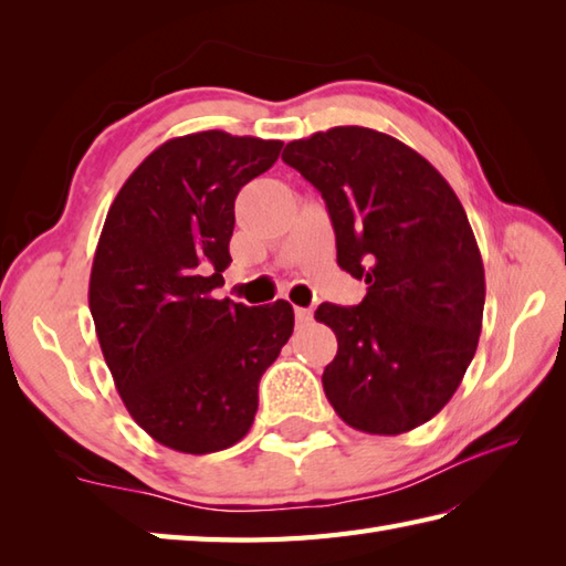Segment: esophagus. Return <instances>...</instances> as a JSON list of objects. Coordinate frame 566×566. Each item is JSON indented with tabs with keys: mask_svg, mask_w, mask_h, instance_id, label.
Masks as SVG:
<instances>
[{
	"mask_svg": "<svg viewBox=\"0 0 566 566\" xmlns=\"http://www.w3.org/2000/svg\"><path fill=\"white\" fill-rule=\"evenodd\" d=\"M311 321H314V311H311V308H296V326L298 328H306Z\"/></svg>",
	"mask_w": 566,
	"mask_h": 566,
	"instance_id": "esophagus-1",
	"label": "esophagus"
}]
</instances>
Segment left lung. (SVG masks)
<instances>
[{
  "mask_svg": "<svg viewBox=\"0 0 566 566\" xmlns=\"http://www.w3.org/2000/svg\"><path fill=\"white\" fill-rule=\"evenodd\" d=\"M282 160L321 191L338 264L367 284L357 306L316 311L338 338L323 391L355 430L423 426L460 387L482 333L484 262L460 199L423 155L363 126L286 143Z\"/></svg>",
  "mask_w": 566,
  "mask_h": 566,
  "instance_id": "obj_1",
  "label": "left lung"
}]
</instances>
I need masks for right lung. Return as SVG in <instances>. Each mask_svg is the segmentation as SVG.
<instances>
[{"label":"right lung","mask_w":566,"mask_h":566,"mask_svg":"<svg viewBox=\"0 0 566 566\" xmlns=\"http://www.w3.org/2000/svg\"><path fill=\"white\" fill-rule=\"evenodd\" d=\"M282 140L201 130L163 143L118 191L90 276V311L118 394L165 448L209 454L250 430L258 384L294 308L213 298L231 264L240 187Z\"/></svg>","instance_id":"obj_1"}]
</instances>
